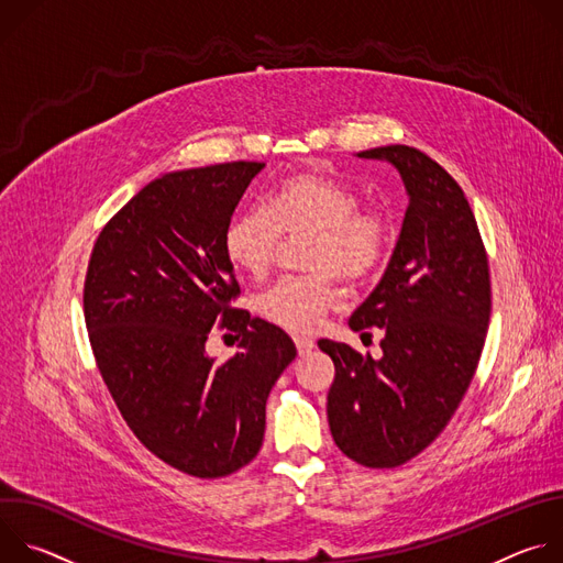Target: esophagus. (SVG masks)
<instances>
[{"instance_id":"34e87169","label":"esophagus","mask_w":563,"mask_h":563,"mask_svg":"<svg viewBox=\"0 0 563 563\" xmlns=\"http://www.w3.org/2000/svg\"><path fill=\"white\" fill-rule=\"evenodd\" d=\"M294 343H296V350H298V354H300V356L313 350V341H311V339H307V336H294Z\"/></svg>"}]
</instances>
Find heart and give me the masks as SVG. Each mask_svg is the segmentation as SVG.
<instances>
[{
    "label": "heart",
    "instance_id": "b5f03b06",
    "mask_svg": "<svg viewBox=\"0 0 563 563\" xmlns=\"http://www.w3.org/2000/svg\"><path fill=\"white\" fill-rule=\"evenodd\" d=\"M283 235L313 233L307 278H283L258 298L269 323L311 332L339 300V278L358 283L380 263L387 247V222L378 211L361 209L354 189L323 174H296L280 180L263 209L235 213L222 233L229 263L252 278L267 274Z\"/></svg>",
    "mask_w": 563,
    "mask_h": 563
}]
</instances>
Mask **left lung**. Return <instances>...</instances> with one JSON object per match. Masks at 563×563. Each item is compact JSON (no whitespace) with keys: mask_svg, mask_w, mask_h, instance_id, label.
Listing matches in <instances>:
<instances>
[{"mask_svg":"<svg viewBox=\"0 0 563 563\" xmlns=\"http://www.w3.org/2000/svg\"><path fill=\"white\" fill-rule=\"evenodd\" d=\"M356 155L389 163L410 198L380 283L350 316L354 332H385L383 356L330 339L318 347L336 367V445L361 465L396 467L443 432L474 376L490 323L488 256L463 189L432 157L406 144Z\"/></svg>","mask_w":563,"mask_h":563,"instance_id":"obj_1","label":"left lung"}]
</instances>
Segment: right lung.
<instances>
[{"label": "right lung", "mask_w": 563, "mask_h": 563, "mask_svg": "<svg viewBox=\"0 0 563 563\" xmlns=\"http://www.w3.org/2000/svg\"><path fill=\"white\" fill-rule=\"evenodd\" d=\"M265 163L159 176L102 229L85 283L100 374L133 434L200 478L247 465L265 437L267 396L294 341L229 302L240 287L222 233ZM243 335L233 360L206 354L210 330Z\"/></svg>", "instance_id": "add662e5"}]
</instances>
